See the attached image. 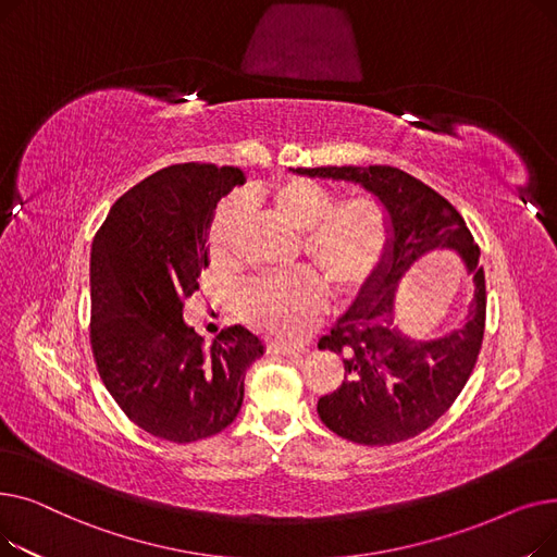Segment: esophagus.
I'll list each match as a JSON object with an SVG mask.
<instances>
[{
    "mask_svg": "<svg viewBox=\"0 0 557 557\" xmlns=\"http://www.w3.org/2000/svg\"><path fill=\"white\" fill-rule=\"evenodd\" d=\"M267 349L271 355H282V357H300V355L307 352L305 347H290V345H284V343H269Z\"/></svg>",
    "mask_w": 557,
    "mask_h": 557,
    "instance_id": "obj_1",
    "label": "esophagus"
}]
</instances>
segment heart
I'll return each instance as SVG.
<instances>
[{
  "mask_svg": "<svg viewBox=\"0 0 557 557\" xmlns=\"http://www.w3.org/2000/svg\"><path fill=\"white\" fill-rule=\"evenodd\" d=\"M269 210L294 232L300 252L313 263L336 298H349L382 267L391 246V214L372 194L336 200V191L307 178H286L261 194ZM246 200L227 196L208 225V252L214 267H232L239 257ZM327 294L320 280L298 269L259 277L239 288L234 311L246 325L277 341L302 338L323 315Z\"/></svg>",
  "mask_w": 557,
  "mask_h": 557,
  "instance_id": "obj_1",
  "label": "heart"
}]
</instances>
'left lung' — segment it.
Masks as SVG:
<instances>
[{"mask_svg":"<svg viewBox=\"0 0 557 557\" xmlns=\"http://www.w3.org/2000/svg\"><path fill=\"white\" fill-rule=\"evenodd\" d=\"M318 178L361 183L386 205L393 239L361 298L352 305L320 349L345 361L343 384L318 399V416L336 435L359 445H395L408 441L445 416L470 379L485 332V273L474 244L454 205L401 169L315 166L298 169ZM458 249L475 277V300L466 325L443 339L418 342L394 323L398 280L426 251Z\"/></svg>","mask_w":557,"mask_h":557,"instance_id":"8db88e82","label":"left lung"}]
</instances>
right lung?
<instances>
[{"instance_id": "add662e5", "label": "right lung", "mask_w": 557, "mask_h": 557, "mask_svg": "<svg viewBox=\"0 0 557 557\" xmlns=\"http://www.w3.org/2000/svg\"><path fill=\"white\" fill-rule=\"evenodd\" d=\"M234 166L171 164L116 200L90 259V345L99 376L131 422L171 443L216 435L237 418L246 370L263 355L246 327L212 347L187 327L185 300L208 269V225Z\"/></svg>"}]
</instances>
